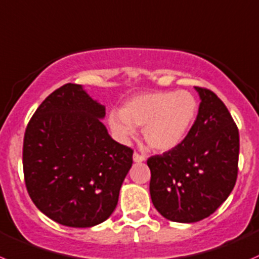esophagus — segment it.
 <instances>
[{
	"label": "esophagus",
	"mask_w": 259,
	"mask_h": 259,
	"mask_svg": "<svg viewBox=\"0 0 259 259\" xmlns=\"http://www.w3.org/2000/svg\"><path fill=\"white\" fill-rule=\"evenodd\" d=\"M145 160H146V156L142 155V153H138V152L133 153V161H135V162H142V161Z\"/></svg>",
	"instance_id": "obj_1"
}]
</instances>
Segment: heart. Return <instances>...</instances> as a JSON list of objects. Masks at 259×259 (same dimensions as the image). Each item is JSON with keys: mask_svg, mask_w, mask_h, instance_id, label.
<instances>
[{"mask_svg": "<svg viewBox=\"0 0 259 259\" xmlns=\"http://www.w3.org/2000/svg\"><path fill=\"white\" fill-rule=\"evenodd\" d=\"M198 112L195 97L185 91L150 92L130 99L121 114L109 116V126L119 140H128L135 128H143L151 148L168 151L183 142Z\"/></svg>", "mask_w": 259, "mask_h": 259, "instance_id": "obj_1", "label": "heart"}]
</instances>
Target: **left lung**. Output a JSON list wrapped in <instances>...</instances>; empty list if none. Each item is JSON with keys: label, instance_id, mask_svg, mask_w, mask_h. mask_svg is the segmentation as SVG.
I'll return each instance as SVG.
<instances>
[{"label": "left lung", "instance_id": "left-lung-1", "mask_svg": "<svg viewBox=\"0 0 259 259\" xmlns=\"http://www.w3.org/2000/svg\"><path fill=\"white\" fill-rule=\"evenodd\" d=\"M195 89L201 102L186 137L147 160L152 203L171 222L195 223L211 215L227 200L238 176L237 124L214 92Z\"/></svg>", "mask_w": 259, "mask_h": 259}]
</instances>
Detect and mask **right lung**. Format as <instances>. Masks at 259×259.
I'll return each mask as SVG.
<instances>
[{"instance_id": "add662e5", "label": "right lung", "mask_w": 259, "mask_h": 259, "mask_svg": "<svg viewBox=\"0 0 259 259\" xmlns=\"http://www.w3.org/2000/svg\"><path fill=\"white\" fill-rule=\"evenodd\" d=\"M106 114L79 84L42 102L27 123L22 147L26 190L41 213L61 225L89 228L108 219L132 166L133 150L116 142Z\"/></svg>"}]
</instances>
